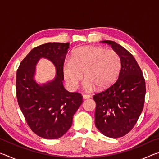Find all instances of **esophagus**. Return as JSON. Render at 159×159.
Listing matches in <instances>:
<instances>
[{"instance_id": "esophagus-1", "label": "esophagus", "mask_w": 159, "mask_h": 159, "mask_svg": "<svg viewBox=\"0 0 159 159\" xmlns=\"http://www.w3.org/2000/svg\"><path fill=\"white\" fill-rule=\"evenodd\" d=\"M90 98H91V96L90 95H83V98L85 99H89Z\"/></svg>"}]
</instances>
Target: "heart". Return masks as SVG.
Masks as SVG:
<instances>
[{"label":"heart","instance_id":"1","mask_svg":"<svg viewBox=\"0 0 159 159\" xmlns=\"http://www.w3.org/2000/svg\"><path fill=\"white\" fill-rule=\"evenodd\" d=\"M121 60L117 52L98 46H83L66 59L63 65L64 79L71 88H76L82 79L83 88L87 91L104 88L111 85L119 75Z\"/></svg>","mask_w":159,"mask_h":159}]
</instances>
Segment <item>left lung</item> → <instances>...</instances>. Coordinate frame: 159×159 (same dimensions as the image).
<instances>
[{"label":"left lung","mask_w":159,"mask_h":159,"mask_svg":"<svg viewBox=\"0 0 159 159\" xmlns=\"http://www.w3.org/2000/svg\"><path fill=\"white\" fill-rule=\"evenodd\" d=\"M102 43L111 45L118 53L121 69L114 84L93 96L95 125L104 135L118 138L133 128L143 110L145 80L135 59L125 48L111 41Z\"/></svg>","instance_id":"8db88e82"}]
</instances>
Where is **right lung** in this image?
I'll return each mask as SVG.
<instances>
[{
  "label": "right lung",
  "mask_w": 159,
  "mask_h": 159,
  "mask_svg": "<svg viewBox=\"0 0 159 159\" xmlns=\"http://www.w3.org/2000/svg\"><path fill=\"white\" fill-rule=\"evenodd\" d=\"M69 43H47L34 48L17 71L16 90L19 106L31 130L41 138L57 139L71 128L73 116L83 102L79 93L64 88L63 65ZM50 60L56 69L55 79L40 85L34 79L40 58Z\"/></svg>",
  "instance_id": "add662e5"
}]
</instances>
